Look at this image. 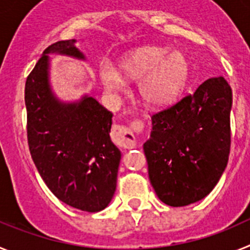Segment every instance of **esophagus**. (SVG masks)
<instances>
[{"label":"esophagus","mask_w":250,"mask_h":250,"mask_svg":"<svg viewBox=\"0 0 250 250\" xmlns=\"http://www.w3.org/2000/svg\"><path fill=\"white\" fill-rule=\"evenodd\" d=\"M141 129H143V123L138 120L132 121L129 126L114 125L111 132L112 141L118 146L124 147V149H132L136 145L135 134L140 132Z\"/></svg>","instance_id":"esophagus-1"}]
</instances>
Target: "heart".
I'll return each mask as SVG.
<instances>
[{
    "instance_id": "heart-1",
    "label": "heart",
    "mask_w": 250,
    "mask_h": 250,
    "mask_svg": "<svg viewBox=\"0 0 250 250\" xmlns=\"http://www.w3.org/2000/svg\"><path fill=\"white\" fill-rule=\"evenodd\" d=\"M189 71V61L182 52H171L169 48L159 46H144L121 57L118 70L110 63H103L99 74L106 91L111 94L121 91L123 77L138 80V94L143 103L150 107H164L173 103L184 89Z\"/></svg>"
}]
</instances>
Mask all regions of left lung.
Instances as JSON below:
<instances>
[{
  "instance_id": "8db88e82",
  "label": "left lung",
  "mask_w": 250,
  "mask_h": 250,
  "mask_svg": "<svg viewBox=\"0 0 250 250\" xmlns=\"http://www.w3.org/2000/svg\"><path fill=\"white\" fill-rule=\"evenodd\" d=\"M231 104L227 80L211 77L193 95L152 115L144 152L150 183L161 202L193 204L219 182L230 151Z\"/></svg>"
}]
</instances>
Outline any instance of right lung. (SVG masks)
I'll return each instance as SVG.
<instances>
[{
    "label": "right lung",
    "mask_w": 250,
    "mask_h": 250,
    "mask_svg": "<svg viewBox=\"0 0 250 250\" xmlns=\"http://www.w3.org/2000/svg\"><path fill=\"white\" fill-rule=\"evenodd\" d=\"M76 40L52 43L25 86L27 139L40 175L56 198L89 213L105 209L116 190L121 152L112 144V114L89 95L62 103L50 85V54L79 60Z\"/></svg>",
    "instance_id": "obj_1"
}]
</instances>
